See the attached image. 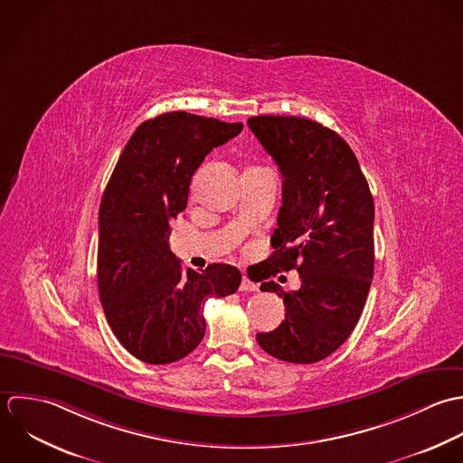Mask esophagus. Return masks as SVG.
<instances>
[{
    "instance_id": "1",
    "label": "esophagus",
    "mask_w": 463,
    "mask_h": 463,
    "mask_svg": "<svg viewBox=\"0 0 463 463\" xmlns=\"http://www.w3.org/2000/svg\"><path fill=\"white\" fill-rule=\"evenodd\" d=\"M240 289H241V291H258V284L252 282L247 276H243L241 284H240Z\"/></svg>"
}]
</instances>
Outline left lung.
I'll return each mask as SVG.
<instances>
[{"label":"left lung","mask_w":463,"mask_h":463,"mask_svg":"<svg viewBox=\"0 0 463 463\" xmlns=\"http://www.w3.org/2000/svg\"><path fill=\"white\" fill-rule=\"evenodd\" d=\"M250 130L282 175V205L265 278L297 270L300 288L276 291L286 315L258 333L270 356L315 364L354 331L373 278V200L360 163L335 130L297 116H254Z\"/></svg>","instance_id":"1"}]
</instances>
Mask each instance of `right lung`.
<instances>
[{
  "label": "right lung",
  "instance_id": "right-lung-1",
  "mask_svg": "<svg viewBox=\"0 0 463 463\" xmlns=\"http://www.w3.org/2000/svg\"><path fill=\"white\" fill-rule=\"evenodd\" d=\"M243 123L184 110L141 123L103 191L98 216V291L119 344L137 360H183L203 338V304L232 295L241 274L213 263L183 270L170 250V222L185 209L191 177L205 156Z\"/></svg>",
  "mask_w": 463,
  "mask_h": 463
}]
</instances>
